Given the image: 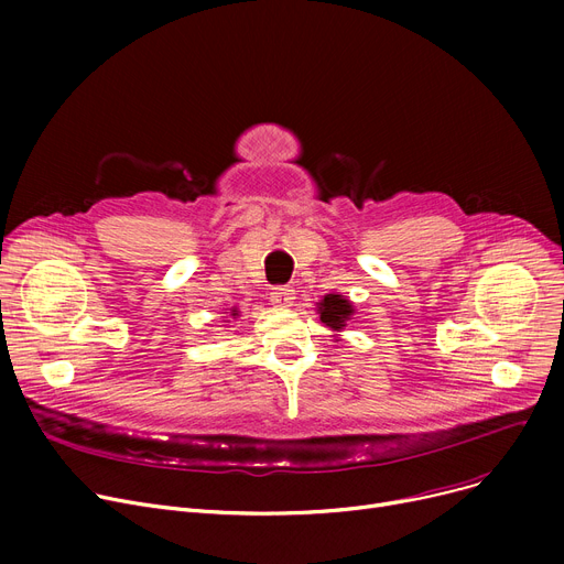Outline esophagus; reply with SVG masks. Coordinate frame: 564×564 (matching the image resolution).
Wrapping results in <instances>:
<instances>
[{
	"instance_id": "34e87169",
	"label": "esophagus",
	"mask_w": 564,
	"mask_h": 564,
	"mask_svg": "<svg viewBox=\"0 0 564 564\" xmlns=\"http://www.w3.org/2000/svg\"><path fill=\"white\" fill-rule=\"evenodd\" d=\"M292 300H294V290H290V288H285V285H279V288L272 290V304L279 306V308L290 306Z\"/></svg>"
}]
</instances>
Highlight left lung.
Returning <instances> with one entry per match:
<instances>
[{
	"mask_svg": "<svg viewBox=\"0 0 564 564\" xmlns=\"http://www.w3.org/2000/svg\"><path fill=\"white\" fill-rule=\"evenodd\" d=\"M317 313H319V319L324 327L334 332V338L338 340L340 332L347 327V322L354 317L357 308H354V304L345 297V294L329 292V294H324V300L317 302Z\"/></svg>",
	"mask_w": 564,
	"mask_h": 564,
	"instance_id": "obj_1",
	"label": "left lung"
}]
</instances>
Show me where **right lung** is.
Wrapping results in <instances>:
<instances>
[{
	"instance_id": "add662e5",
	"label": "right lung",
	"mask_w": 564,
	"mask_h": 564,
	"mask_svg": "<svg viewBox=\"0 0 564 564\" xmlns=\"http://www.w3.org/2000/svg\"><path fill=\"white\" fill-rule=\"evenodd\" d=\"M237 315H240V311H237V308L232 306V308H230V317H237ZM224 322H228V319H224Z\"/></svg>"
}]
</instances>
